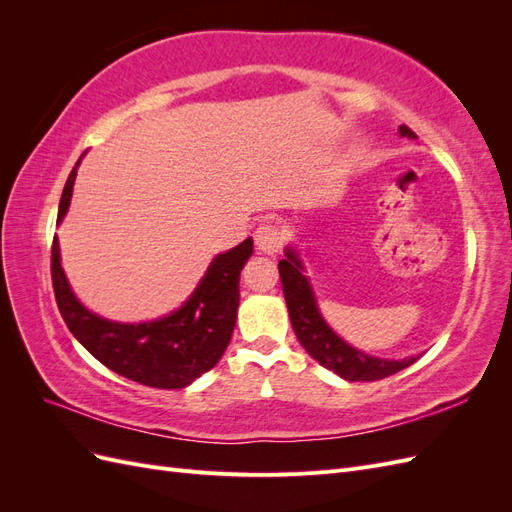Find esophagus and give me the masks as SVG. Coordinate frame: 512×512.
I'll return each instance as SVG.
<instances>
[{
    "label": "esophagus",
    "instance_id": "obj_1",
    "mask_svg": "<svg viewBox=\"0 0 512 512\" xmlns=\"http://www.w3.org/2000/svg\"><path fill=\"white\" fill-rule=\"evenodd\" d=\"M254 239H256V247L262 252V254H277V250H280L282 243H284V237L280 228H275L271 224H262L256 228L254 232Z\"/></svg>",
    "mask_w": 512,
    "mask_h": 512
}]
</instances>
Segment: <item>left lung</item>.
<instances>
[{
    "label": "left lung",
    "mask_w": 512,
    "mask_h": 512,
    "mask_svg": "<svg viewBox=\"0 0 512 512\" xmlns=\"http://www.w3.org/2000/svg\"><path fill=\"white\" fill-rule=\"evenodd\" d=\"M399 134L412 138V141L416 138V134L406 126H399ZM284 256L286 258L280 260L277 269H280L284 299L288 305L294 335H297L307 354L314 356L322 367L331 369L333 374L348 382H371L393 376L397 371L418 361V356H408V359H380V356L367 354L350 346L324 320L318 307L316 292L307 280L305 265L297 247L288 245Z\"/></svg>",
    "instance_id": "left-lung-1"
}]
</instances>
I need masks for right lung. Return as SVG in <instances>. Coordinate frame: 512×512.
<instances>
[{
	"label": "right lung",
	"instance_id": "add662e5",
	"mask_svg": "<svg viewBox=\"0 0 512 512\" xmlns=\"http://www.w3.org/2000/svg\"><path fill=\"white\" fill-rule=\"evenodd\" d=\"M81 160L83 156L72 168L61 194L57 224L70 209ZM252 252L254 241L247 237L232 250L215 256L188 301L175 312L147 322H117L89 312L76 299L61 267L55 235L51 273L57 307L70 333L115 374L153 389H185L218 365L230 344L239 309V277Z\"/></svg>",
	"mask_w": 512,
	"mask_h": 512
}]
</instances>
